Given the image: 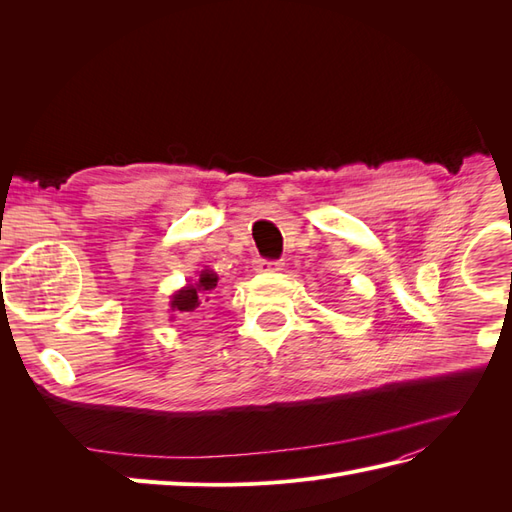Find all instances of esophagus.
Returning <instances> with one entry per match:
<instances>
[{
  "instance_id": "esophagus-1",
  "label": "esophagus",
  "mask_w": 512,
  "mask_h": 512,
  "mask_svg": "<svg viewBox=\"0 0 512 512\" xmlns=\"http://www.w3.org/2000/svg\"><path fill=\"white\" fill-rule=\"evenodd\" d=\"M282 262L280 260H267V258H258L256 260V271L260 273H273V271H282Z\"/></svg>"
}]
</instances>
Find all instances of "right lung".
<instances>
[{
	"instance_id": "1",
	"label": "right lung",
	"mask_w": 512,
	"mask_h": 512,
	"mask_svg": "<svg viewBox=\"0 0 512 512\" xmlns=\"http://www.w3.org/2000/svg\"><path fill=\"white\" fill-rule=\"evenodd\" d=\"M218 286V275L213 271L205 269L198 273V280L194 284H188L185 288L177 290L173 294V301H170V309L177 314H190L194 316L200 312L203 303H209V294L211 290Z\"/></svg>"
}]
</instances>
